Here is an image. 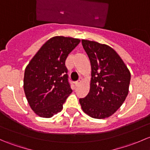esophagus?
Wrapping results in <instances>:
<instances>
[{
	"label": "esophagus",
	"mask_w": 150,
	"mask_h": 150,
	"mask_svg": "<svg viewBox=\"0 0 150 150\" xmlns=\"http://www.w3.org/2000/svg\"><path fill=\"white\" fill-rule=\"evenodd\" d=\"M81 83H82V79H81H81H80L79 81H77V82L75 83V86H79L80 84Z\"/></svg>",
	"instance_id": "esophagus-1"
}]
</instances>
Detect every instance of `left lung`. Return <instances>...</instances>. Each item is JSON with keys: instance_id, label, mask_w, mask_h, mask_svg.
<instances>
[{"instance_id": "left-lung-1", "label": "left lung", "mask_w": 150, "mask_h": 150, "mask_svg": "<svg viewBox=\"0 0 150 150\" xmlns=\"http://www.w3.org/2000/svg\"><path fill=\"white\" fill-rule=\"evenodd\" d=\"M91 67L90 90L79 99L83 111L93 118L112 115L128 96L131 73L117 52L106 44L82 40Z\"/></svg>"}]
</instances>
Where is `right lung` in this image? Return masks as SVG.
I'll list each match as a JSON object with an SVG mask.
<instances>
[{"label":"right lung","instance_id":"1","mask_svg":"<svg viewBox=\"0 0 150 150\" xmlns=\"http://www.w3.org/2000/svg\"><path fill=\"white\" fill-rule=\"evenodd\" d=\"M80 42L78 38L54 36L41 46L25 68L24 91L37 115L49 118L62 110L72 91L65 60Z\"/></svg>","mask_w":150,"mask_h":150}]
</instances>
